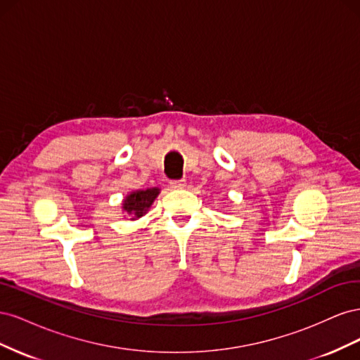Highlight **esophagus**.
<instances>
[{
    "label": "esophagus",
    "instance_id": "esophagus-1",
    "mask_svg": "<svg viewBox=\"0 0 360 360\" xmlns=\"http://www.w3.org/2000/svg\"><path fill=\"white\" fill-rule=\"evenodd\" d=\"M169 184L174 189H183L184 186H186V180H183V179L181 180H171Z\"/></svg>",
    "mask_w": 360,
    "mask_h": 360
}]
</instances>
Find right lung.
<instances>
[{
    "label": "right lung",
    "instance_id": "obj_1",
    "mask_svg": "<svg viewBox=\"0 0 360 360\" xmlns=\"http://www.w3.org/2000/svg\"><path fill=\"white\" fill-rule=\"evenodd\" d=\"M159 193H160L159 188L136 189V191L129 192L124 197V200L122 201V212L130 217V221H136L139 217L147 214L151 204L155 202Z\"/></svg>",
    "mask_w": 360,
    "mask_h": 360
}]
</instances>
